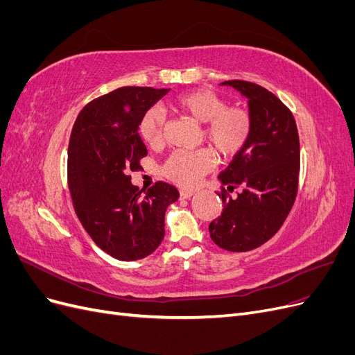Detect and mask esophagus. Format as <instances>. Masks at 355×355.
I'll return each instance as SVG.
<instances>
[{
	"label": "esophagus",
	"instance_id": "34e87169",
	"mask_svg": "<svg viewBox=\"0 0 355 355\" xmlns=\"http://www.w3.org/2000/svg\"><path fill=\"white\" fill-rule=\"evenodd\" d=\"M192 196H194V191H189V189H182L180 191V198L187 200V198H191Z\"/></svg>",
	"mask_w": 355,
	"mask_h": 355
}]
</instances>
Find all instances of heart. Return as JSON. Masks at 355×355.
I'll use <instances>...</instances> for the list:
<instances>
[{
	"instance_id": "b5f03b06",
	"label": "heart",
	"mask_w": 355,
	"mask_h": 355,
	"mask_svg": "<svg viewBox=\"0 0 355 355\" xmlns=\"http://www.w3.org/2000/svg\"><path fill=\"white\" fill-rule=\"evenodd\" d=\"M176 108L204 124L202 133L207 144L220 158H232L240 154L249 142L253 130L250 114L237 106H228L220 94L209 89H198L182 93L173 99ZM166 115L159 108L148 110L139 123V135L148 146H158L163 142ZM210 149L171 153L164 161L161 171L180 187H194L213 167Z\"/></svg>"
}]
</instances>
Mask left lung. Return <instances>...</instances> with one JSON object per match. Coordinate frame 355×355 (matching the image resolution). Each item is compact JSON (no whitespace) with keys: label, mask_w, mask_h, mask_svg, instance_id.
Instances as JSON below:
<instances>
[{"label":"left lung","mask_w":355,"mask_h":355,"mask_svg":"<svg viewBox=\"0 0 355 355\" xmlns=\"http://www.w3.org/2000/svg\"><path fill=\"white\" fill-rule=\"evenodd\" d=\"M249 101V142L219 175L223 211L209 225L210 237L228 252H249L282 228L297 194L299 135L293 114L262 85L230 80ZM240 187L237 196H232Z\"/></svg>","instance_id":"8db88e82"}]
</instances>
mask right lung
I'll use <instances>...</instances> for the list:
<instances>
[{
    "mask_svg": "<svg viewBox=\"0 0 355 355\" xmlns=\"http://www.w3.org/2000/svg\"><path fill=\"white\" fill-rule=\"evenodd\" d=\"M168 89L121 87L92 101L75 120L68 148V187L84 230L118 261L151 254L164 239V214L179 191L157 182L146 192L132 184L146 146L144 114Z\"/></svg>",
    "mask_w": 355,
    "mask_h": 355,
    "instance_id": "obj_1",
    "label": "right lung"
}]
</instances>
